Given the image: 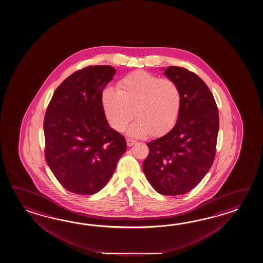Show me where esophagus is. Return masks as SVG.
<instances>
[{
  "label": "esophagus",
  "instance_id": "1",
  "mask_svg": "<svg viewBox=\"0 0 263 263\" xmlns=\"http://www.w3.org/2000/svg\"><path fill=\"white\" fill-rule=\"evenodd\" d=\"M135 143H136L135 140L127 139V145H128V146H132V145H134Z\"/></svg>",
  "mask_w": 263,
  "mask_h": 263
}]
</instances>
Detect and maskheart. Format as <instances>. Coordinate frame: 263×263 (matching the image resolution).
Returning <instances> with one entry per match:
<instances>
[{
	"instance_id": "1",
	"label": "heart",
	"mask_w": 263,
	"mask_h": 263,
	"mask_svg": "<svg viewBox=\"0 0 263 263\" xmlns=\"http://www.w3.org/2000/svg\"><path fill=\"white\" fill-rule=\"evenodd\" d=\"M101 104L108 122L118 132L125 129L135 112L138 118L127 130L129 135L160 136L177 122L181 94L172 80L137 70L121 79L118 90L112 87L103 90Z\"/></svg>"
}]
</instances>
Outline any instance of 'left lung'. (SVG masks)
<instances>
[{
    "instance_id": "obj_1",
    "label": "left lung",
    "mask_w": 263,
    "mask_h": 263,
    "mask_svg": "<svg viewBox=\"0 0 263 263\" xmlns=\"http://www.w3.org/2000/svg\"><path fill=\"white\" fill-rule=\"evenodd\" d=\"M164 75L179 86L180 111L173 129L147 143L149 153L143 171L159 194L179 196L194 189L213 164L218 108L207 84L195 73L171 66Z\"/></svg>"
}]
</instances>
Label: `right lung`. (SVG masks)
<instances>
[{
  "mask_svg": "<svg viewBox=\"0 0 263 263\" xmlns=\"http://www.w3.org/2000/svg\"><path fill=\"white\" fill-rule=\"evenodd\" d=\"M116 69L90 66L62 83L44 118L45 155L62 186L77 195H94L112 178L127 149L126 140L107 121L101 94Z\"/></svg>",
  "mask_w": 263,
  "mask_h": 263,
  "instance_id": "add662e5",
  "label": "right lung"
}]
</instances>
